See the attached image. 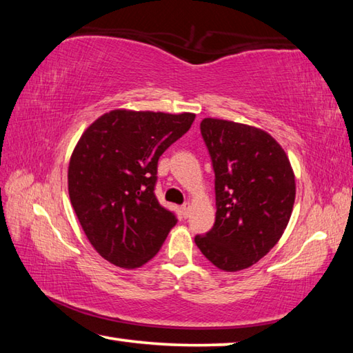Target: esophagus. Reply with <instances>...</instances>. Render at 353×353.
I'll use <instances>...</instances> for the list:
<instances>
[{"mask_svg": "<svg viewBox=\"0 0 353 353\" xmlns=\"http://www.w3.org/2000/svg\"><path fill=\"white\" fill-rule=\"evenodd\" d=\"M181 208H182V213H183V216L187 218V216H188V213H190V208H191L190 202H185V204H183Z\"/></svg>", "mask_w": 353, "mask_h": 353, "instance_id": "1", "label": "esophagus"}]
</instances>
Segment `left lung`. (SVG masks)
<instances>
[{
  "instance_id": "1",
  "label": "left lung",
  "mask_w": 353,
  "mask_h": 353,
  "mask_svg": "<svg viewBox=\"0 0 353 353\" xmlns=\"http://www.w3.org/2000/svg\"><path fill=\"white\" fill-rule=\"evenodd\" d=\"M214 171L216 218L194 243L227 272L246 270L276 246L294 205V172L265 130L225 119L201 123Z\"/></svg>"
}]
</instances>
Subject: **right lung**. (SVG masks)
I'll list each match as a JSON object with an SVG mask.
<instances>
[{"mask_svg":"<svg viewBox=\"0 0 353 353\" xmlns=\"http://www.w3.org/2000/svg\"><path fill=\"white\" fill-rule=\"evenodd\" d=\"M194 113L112 110L90 124L71 155L68 193L83 232L107 261L139 268L159 252L176 213L155 196L159 159Z\"/></svg>","mask_w":353,"mask_h":353,"instance_id":"right-lung-1","label":"right lung"}]
</instances>
